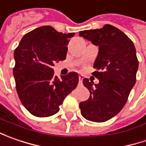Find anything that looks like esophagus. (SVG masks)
<instances>
[{
    "mask_svg": "<svg viewBox=\"0 0 146 146\" xmlns=\"http://www.w3.org/2000/svg\"><path fill=\"white\" fill-rule=\"evenodd\" d=\"M83 79H84V78H83V76H79V82H80V84H81L82 83V81H83Z\"/></svg>",
    "mask_w": 146,
    "mask_h": 146,
    "instance_id": "34e87169",
    "label": "esophagus"
}]
</instances>
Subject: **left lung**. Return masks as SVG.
I'll use <instances>...</instances> for the list:
<instances>
[{"label": "left lung", "instance_id": "8db88e82", "mask_svg": "<svg viewBox=\"0 0 146 146\" xmlns=\"http://www.w3.org/2000/svg\"><path fill=\"white\" fill-rule=\"evenodd\" d=\"M80 36L98 46L93 84L84 78L83 84L90 93L89 98L80 103L81 115L89 121L102 123L117 115L126 104L136 84L138 62L134 44L119 29L106 24L100 29L79 32Z\"/></svg>", "mask_w": 146, "mask_h": 146}]
</instances>
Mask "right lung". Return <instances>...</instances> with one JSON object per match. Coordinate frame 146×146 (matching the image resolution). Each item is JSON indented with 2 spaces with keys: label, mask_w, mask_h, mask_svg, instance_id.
<instances>
[{
  "label": "right lung",
  "mask_w": 146,
  "mask_h": 146,
  "mask_svg": "<svg viewBox=\"0 0 146 146\" xmlns=\"http://www.w3.org/2000/svg\"><path fill=\"white\" fill-rule=\"evenodd\" d=\"M75 33H62L43 26L27 33L14 53L13 69L20 101L31 115L48 117L59 111L65 98L77 86L76 72L58 79L55 62L66 59L69 39Z\"/></svg>",
  "instance_id": "add662e5"
}]
</instances>
